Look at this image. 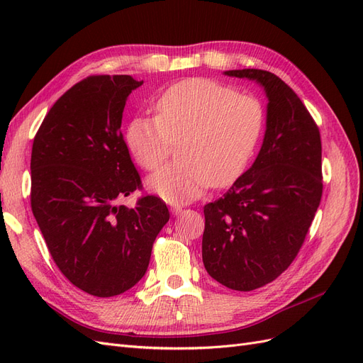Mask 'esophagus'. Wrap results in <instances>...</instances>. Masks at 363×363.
Returning a JSON list of instances; mask_svg holds the SVG:
<instances>
[{
  "label": "esophagus",
  "instance_id": "esophagus-1",
  "mask_svg": "<svg viewBox=\"0 0 363 363\" xmlns=\"http://www.w3.org/2000/svg\"><path fill=\"white\" fill-rule=\"evenodd\" d=\"M183 212V207L180 204H172L171 206V213L172 215H180Z\"/></svg>",
  "mask_w": 363,
  "mask_h": 363
}]
</instances>
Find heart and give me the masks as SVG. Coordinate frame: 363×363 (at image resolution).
Returning <instances> with one entry per match:
<instances>
[{"instance_id": "obj_1", "label": "heart", "mask_w": 363, "mask_h": 363, "mask_svg": "<svg viewBox=\"0 0 363 363\" xmlns=\"http://www.w3.org/2000/svg\"><path fill=\"white\" fill-rule=\"evenodd\" d=\"M263 108L250 95L208 79L175 83L156 103V118H135L125 140L145 171H156L179 144L175 163L148 180L151 191L172 203L191 201L212 183L232 184L256 150Z\"/></svg>"}]
</instances>
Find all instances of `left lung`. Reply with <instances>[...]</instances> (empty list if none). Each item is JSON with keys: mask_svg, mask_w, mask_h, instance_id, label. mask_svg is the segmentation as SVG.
Segmentation results:
<instances>
[{"mask_svg": "<svg viewBox=\"0 0 363 363\" xmlns=\"http://www.w3.org/2000/svg\"><path fill=\"white\" fill-rule=\"evenodd\" d=\"M224 74L265 89L267 130L252 167L204 206L203 263L228 289L248 292L286 271L304 242L323 196L321 136L298 95L276 74Z\"/></svg>", "mask_w": 363, "mask_h": 363, "instance_id": "left-lung-1", "label": "left lung"}]
</instances>
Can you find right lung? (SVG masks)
I'll return each instance as SVG.
<instances>
[{"label": "right lung", "instance_id": "1", "mask_svg": "<svg viewBox=\"0 0 363 363\" xmlns=\"http://www.w3.org/2000/svg\"><path fill=\"white\" fill-rule=\"evenodd\" d=\"M144 82L91 75L65 92L43 118L31 148V211L50 255L74 286L119 295L144 277L169 211L142 189L121 133L127 96Z\"/></svg>", "mask_w": 363, "mask_h": 363}]
</instances>
